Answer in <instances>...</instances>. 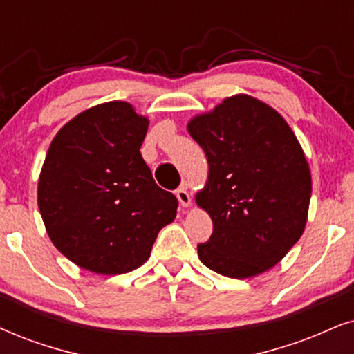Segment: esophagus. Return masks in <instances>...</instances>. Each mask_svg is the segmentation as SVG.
Wrapping results in <instances>:
<instances>
[{
    "label": "esophagus",
    "instance_id": "esophagus-1",
    "mask_svg": "<svg viewBox=\"0 0 354 354\" xmlns=\"http://www.w3.org/2000/svg\"><path fill=\"white\" fill-rule=\"evenodd\" d=\"M176 198H178V201H180V204L183 205V207H189L191 203H192L191 194H189V191H187L186 186L178 187V189H176Z\"/></svg>",
    "mask_w": 354,
    "mask_h": 354
}]
</instances>
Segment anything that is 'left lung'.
<instances>
[{
  "instance_id": "obj_1",
  "label": "left lung",
  "mask_w": 354,
  "mask_h": 354,
  "mask_svg": "<svg viewBox=\"0 0 354 354\" xmlns=\"http://www.w3.org/2000/svg\"><path fill=\"white\" fill-rule=\"evenodd\" d=\"M187 132L209 163L196 203L214 232L198 257L218 274L247 279L276 266L306 229L310 168L292 129L266 102L225 97L194 115Z\"/></svg>"
}]
</instances>
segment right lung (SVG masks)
Returning <instances> with one entry per match:
<instances>
[{
	"label": "right lung",
	"instance_id": "add662e5",
	"mask_svg": "<svg viewBox=\"0 0 354 354\" xmlns=\"http://www.w3.org/2000/svg\"><path fill=\"white\" fill-rule=\"evenodd\" d=\"M149 119L125 101L93 106L48 147L37 204L52 243L96 274H122L149 259L178 199L156 185L140 153Z\"/></svg>",
	"mask_w": 354,
	"mask_h": 354
}]
</instances>
